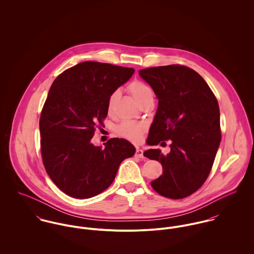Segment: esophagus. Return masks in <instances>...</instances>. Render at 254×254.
I'll return each mask as SVG.
<instances>
[{"label":"esophagus","instance_id":"esophagus-1","mask_svg":"<svg viewBox=\"0 0 254 254\" xmlns=\"http://www.w3.org/2000/svg\"><path fill=\"white\" fill-rule=\"evenodd\" d=\"M137 157H139V158H143L144 157V150L143 149H141V148H139V147H137V149H136V154H135Z\"/></svg>","mask_w":254,"mask_h":254}]
</instances>
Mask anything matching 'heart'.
I'll return each instance as SVG.
<instances>
[{"instance_id": "obj_1", "label": "heart", "mask_w": 254, "mask_h": 254, "mask_svg": "<svg viewBox=\"0 0 254 254\" xmlns=\"http://www.w3.org/2000/svg\"><path fill=\"white\" fill-rule=\"evenodd\" d=\"M129 91L136 100V102L141 105L146 101H153L154 94L152 89L143 82L135 81L129 85ZM117 97V92H114L110 95L108 102V110L111 111L113 109L115 100ZM144 125L133 122V121H125L118 127V132L121 136L133 141L138 142L142 138V134L144 132Z\"/></svg>"}]
</instances>
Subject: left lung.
Wrapping results in <instances>:
<instances>
[{"mask_svg": "<svg viewBox=\"0 0 254 254\" xmlns=\"http://www.w3.org/2000/svg\"><path fill=\"white\" fill-rule=\"evenodd\" d=\"M139 75L158 100L146 144L171 140L167 154L159 148L144 152L163 168L162 175L150 185L165 197H187L207 179L217 153L221 141L217 100L205 80L187 66L150 67Z\"/></svg>", "mask_w": 254, "mask_h": 254, "instance_id": "obj_1", "label": "left lung"}]
</instances>
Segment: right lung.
<instances>
[{"mask_svg": "<svg viewBox=\"0 0 254 254\" xmlns=\"http://www.w3.org/2000/svg\"><path fill=\"white\" fill-rule=\"evenodd\" d=\"M133 68L84 62L54 81L40 118L41 152L46 171L64 193L93 197L107 190L120 163L136 148L125 139L93 145L95 126L108 115L112 93L134 74Z\"/></svg>", "mask_w": 254, "mask_h": 254, "instance_id": "right-lung-1", "label": "right lung"}]
</instances>
